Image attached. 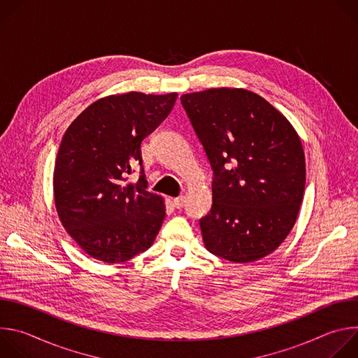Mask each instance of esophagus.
<instances>
[{"instance_id":"esophagus-1","label":"esophagus","mask_w":358,"mask_h":358,"mask_svg":"<svg viewBox=\"0 0 358 358\" xmlns=\"http://www.w3.org/2000/svg\"><path fill=\"white\" fill-rule=\"evenodd\" d=\"M185 206V196H177V198H174V207L176 208H182Z\"/></svg>"}]
</instances>
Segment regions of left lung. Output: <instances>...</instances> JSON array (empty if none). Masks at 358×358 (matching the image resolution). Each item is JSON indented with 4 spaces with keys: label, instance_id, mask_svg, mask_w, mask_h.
Returning a JSON list of instances; mask_svg holds the SVG:
<instances>
[{
    "label": "left lung",
    "instance_id": "8db88e82",
    "mask_svg": "<svg viewBox=\"0 0 358 358\" xmlns=\"http://www.w3.org/2000/svg\"><path fill=\"white\" fill-rule=\"evenodd\" d=\"M213 169V207L199 220L206 248L235 264L272 253L293 228L304 192L301 141L269 101L218 87L181 96Z\"/></svg>",
    "mask_w": 358,
    "mask_h": 358
}]
</instances>
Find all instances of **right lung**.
Returning a JSON list of instances; mask_svg holds the SVG:
<instances>
[{"label":"right lung","mask_w":358,"mask_h":358,"mask_svg":"<svg viewBox=\"0 0 358 358\" xmlns=\"http://www.w3.org/2000/svg\"><path fill=\"white\" fill-rule=\"evenodd\" d=\"M177 93L129 92L96 100L68 127L54 171L59 220L92 258L131 259L155 242L164 199L147 191L141 141L170 115ZM141 167L137 183H127Z\"/></svg>","instance_id":"add662e5"}]
</instances>
